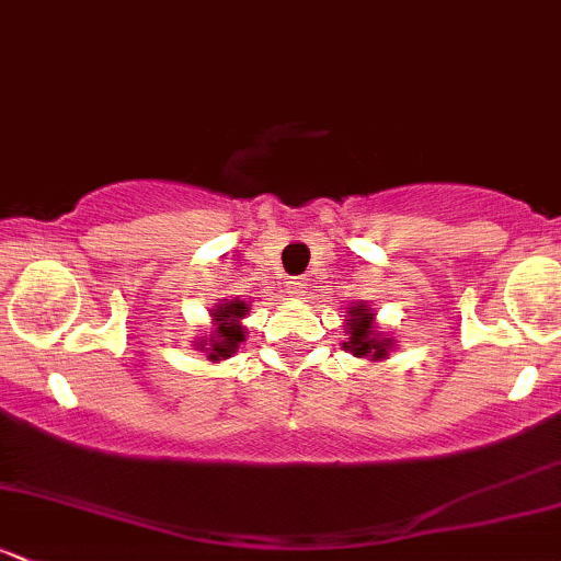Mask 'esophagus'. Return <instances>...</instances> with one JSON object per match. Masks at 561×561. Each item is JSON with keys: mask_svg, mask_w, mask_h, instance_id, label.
Returning <instances> with one entry per match:
<instances>
[{"mask_svg": "<svg viewBox=\"0 0 561 561\" xmlns=\"http://www.w3.org/2000/svg\"><path fill=\"white\" fill-rule=\"evenodd\" d=\"M287 293L293 295V298H300V295L306 293V282H302V279H293V282H287Z\"/></svg>", "mask_w": 561, "mask_h": 561, "instance_id": "1", "label": "esophagus"}]
</instances>
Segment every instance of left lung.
I'll return each instance as SVG.
<instances>
[{"label": "left lung", "instance_id": "1", "mask_svg": "<svg viewBox=\"0 0 561 561\" xmlns=\"http://www.w3.org/2000/svg\"><path fill=\"white\" fill-rule=\"evenodd\" d=\"M351 313V319L347 321V332H351V343L345 347L353 353V356H371V362H379V358L388 356V345H390V337H377L375 334V327H371V319H375V313H369V308L364 306H356Z\"/></svg>", "mask_w": 561, "mask_h": 561}]
</instances>
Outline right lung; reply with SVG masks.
<instances>
[{
  "label": "right lung",
  "mask_w": 561,
  "mask_h": 561,
  "mask_svg": "<svg viewBox=\"0 0 561 561\" xmlns=\"http://www.w3.org/2000/svg\"><path fill=\"white\" fill-rule=\"evenodd\" d=\"M244 311H248V302L242 300H231V302H224V306L216 308V337L205 340V345L208 347V358L210 362H221V358H227L234 353V347L242 343L244 334H242V327H240V319L244 317Z\"/></svg>",
  "instance_id": "right-lung-1"
}]
</instances>
